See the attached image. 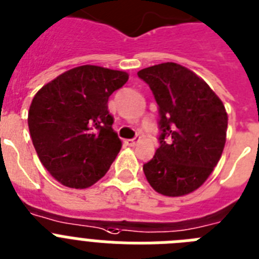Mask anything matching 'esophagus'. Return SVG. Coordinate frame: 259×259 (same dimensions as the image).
<instances>
[{"label": "esophagus", "mask_w": 259, "mask_h": 259, "mask_svg": "<svg viewBox=\"0 0 259 259\" xmlns=\"http://www.w3.org/2000/svg\"><path fill=\"white\" fill-rule=\"evenodd\" d=\"M137 138H132V140H126V145L127 146H136Z\"/></svg>", "instance_id": "obj_1"}]
</instances>
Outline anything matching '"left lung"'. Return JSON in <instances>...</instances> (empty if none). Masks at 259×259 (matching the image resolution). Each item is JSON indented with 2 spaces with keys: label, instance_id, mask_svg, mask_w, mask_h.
I'll return each mask as SVG.
<instances>
[{
  "label": "left lung",
  "instance_id": "obj_1",
  "mask_svg": "<svg viewBox=\"0 0 259 259\" xmlns=\"http://www.w3.org/2000/svg\"><path fill=\"white\" fill-rule=\"evenodd\" d=\"M159 110V147L143 164L150 186L164 196H183L208 179L223 154L228 114L207 82L177 63L143 68Z\"/></svg>",
  "mask_w": 259,
  "mask_h": 259
}]
</instances>
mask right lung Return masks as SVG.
<instances>
[{
  "label": "right lung",
  "instance_id": "right-lung-1",
  "mask_svg": "<svg viewBox=\"0 0 259 259\" xmlns=\"http://www.w3.org/2000/svg\"><path fill=\"white\" fill-rule=\"evenodd\" d=\"M129 79L123 71L80 66L39 89L29 110L32 145L46 170L69 188H88L121 149L108 100Z\"/></svg>",
  "mask_w": 259,
  "mask_h": 259
}]
</instances>
